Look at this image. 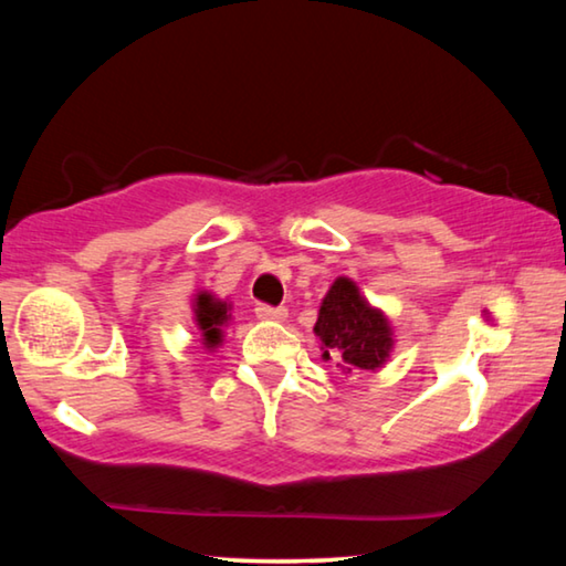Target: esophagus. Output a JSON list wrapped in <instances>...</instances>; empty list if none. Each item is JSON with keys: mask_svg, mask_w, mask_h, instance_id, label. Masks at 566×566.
<instances>
[{"mask_svg": "<svg viewBox=\"0 0 566 566\" xmlns=\"http://www.w3.org/2000/svg\"><path fill=\"white\" fill-rule=\"evenodd\" d=\"M254 312H256V317L264 319V322H284V319H286V310H284V306L260 304Z\"/></svg>", "mask_w": 566, "mask_h": 566, "instance_id": "esophagus-1", "label": "esophagus"}]
</instances>
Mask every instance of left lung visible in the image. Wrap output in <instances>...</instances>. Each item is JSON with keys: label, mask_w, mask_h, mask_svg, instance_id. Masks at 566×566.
I'll use <instances>...</instances> for the list:
<instances>
[{"label": "left lung", "mask_w": 566, "mask_h": 566, "mask_svg": "<svg viewBox=\"0 0 566 566\" xmlns=\"http://www.w3.org/2000/svg\"><path fill=\"white\" fill-rule=\"evenodd\" d=\"M314 334L322 359L334 361L342 375L379 369L395 349V329L387 314L371 306L349 276H337L324 294Z\"/></svg>", "instance_id": "obj_1"}]
</instances>
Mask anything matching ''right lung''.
Returning <instances> with one entry per match:
<instances>
[{"label": "right lung", "mask_w": 566, "mask_h": 566, "mask_svg": "<svg viewBox=\"0 0 566 566\" xmlns=\"http://www.w3.org/2000/svg\"><path fill=\"white\" fill-rule=\"evenodd\" d=\"M191 312H195V324L202 344L209 352H214L224 342V329L232 322V304L219 300L212 292L199 290L191 300Z\"/></svg>", "instance_id": "add662e5"}]
</instances>
